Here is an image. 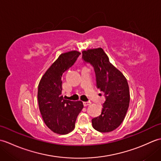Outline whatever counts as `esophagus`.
Segmentation results:
<instances>
[{
    "instance_id": "34e87169",
    "label": "esophagus",
    "mask_w": 161,
    "mask_h": 161,
    "mask_svg": "<svg viewBox=\"0 0 161 161\" xmlns=\"http://www.w3.org/2000/svg\"><path fill=\"white\" fill-rule=\"evenodd\" d=\"M83 104H84V107H87V106L91 104V102H84Z\"/></svg>"
}]
</instances>
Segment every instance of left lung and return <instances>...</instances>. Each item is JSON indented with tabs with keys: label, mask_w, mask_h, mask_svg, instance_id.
<instances>
[{
	"label": "left lung",
	"mask_w": 161,
	"mask_h": 161,
	"mask_svg": "<svg viewBox=\"0 0 161 161\" xmlns=\"http://www.w3.org/2000/svg\"><path fill=\"white\" fill-rule=\"evenodd\" d=\"M82 59L84 64L93 67L97 86L104 92L106 98L101 115L92 119L93 127L102 133L114 131L124 120L129 108L130 95L127 80L109 62L102 48L83 51Z\"/></svg>",
	"instance_id": "left-lung-1"
}]
</instances>
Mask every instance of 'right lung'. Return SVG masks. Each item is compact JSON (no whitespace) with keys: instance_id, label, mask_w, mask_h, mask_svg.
I'll use <instances>...</instances> for the list:
<instances>
[{"instance_id":"obj_1","label":"right lung","mask_w":161,"mask_h":161,"mask_svg":"<svg viewBox=\"0 0 161 161\" xmlns=\"http://www.w3.org/2000/svg\"><path fill=\"white\" fill-rule=\"evenodd\" d=\"M80 54L77 51L61 54L39 84L37 97L41 114L47 127L59 134L73 131L77 115L84 107L81 101L65 100L61 95L62 75L73 66Z\"/></svg>"}]
</instances>
